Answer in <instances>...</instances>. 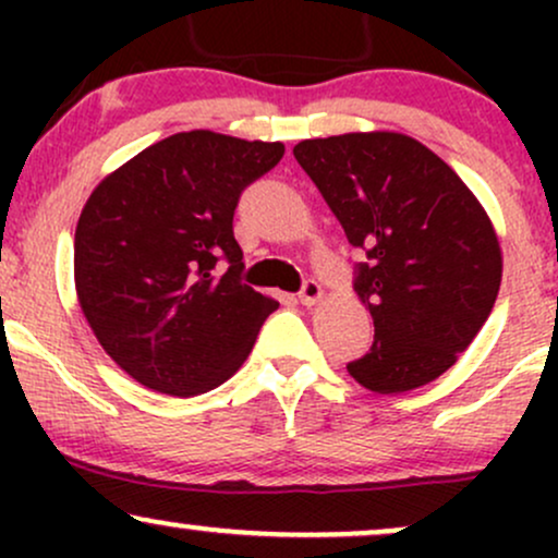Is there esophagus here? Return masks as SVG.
<instances>
[{"label": "esophagus", "instance_id": "1", "mask_svg": "<svg viewBox=\"0 0 558 558\" xmlns=\"http://www.w3.org/2000/svg\"><path fill=\"white\" fill-rule=\"evenodd\" d=\"M323 299V286L317 283V280H304V286H301V291H299V301L304 306H312V304H317V301Z\"/></svg>", "mask_w": 558, "mask_h": 558}]
</instances>
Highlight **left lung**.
<instances>
[{
  "mask_svg": "<svg viewBox=\"0 0 558 558\" xmlns=\"http://www.w3.org/2000/svg\"><path fill=\"white\" fill-rule=\"evenodd\" d=\"M293 157L351 246L367 254L354 288L375 341L345 364L349 375L375 393L444 375L485 325L501 286V246L475 194L403 133L306 138Z\"/></svg>",
  "mask_w": 558,
  "mask_h": 558,
  "instance_id": "left-lung-1",
  "label": "left lung"
}]
</instances>
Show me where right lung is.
<instances>
[{"instance_id":"right-lung-1","label":"right lung","mask_w":558,"mask_h":558,"mask_svg":"<svg viewBox=\"0 0 558 558\" xmlns=\"http://www.w3.org/2000/svg\"><path fill=\"white\" fill-rule=\"evenodd\" d=\"M280 141L175 133L94 189L75 228V291L96 341L141 386L207 393L246 362L278 301L241 283V191ZM226 260L222 276L214 267Z\"/></svg>"}]
</instances>
